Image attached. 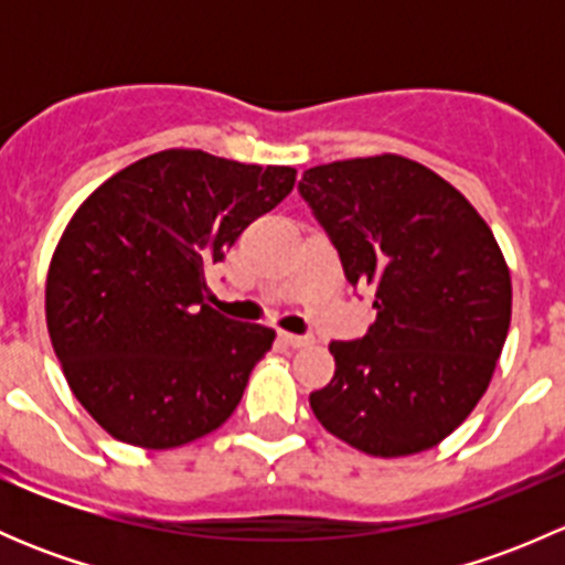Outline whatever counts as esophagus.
I'll return each instance as SVG.
<instances>
[{"instance_id":"34e87169","label":"esophagus","mask_w":565,"mask_h":565,"mask_svg":"<svg viewBox=\"0 0 565 565\" xmlns=\"http://www.w3.org/2000/svg\"><path fill=\"white\" fill-rule=\"evenodd\" d=\"M281 335L284 344L289 347H309L311 344V335H298V333H278Z\"/></svg>"}]
</instances>
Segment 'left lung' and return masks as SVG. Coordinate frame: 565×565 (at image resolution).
Returning a JSON list of instances; mask_svg holds the SVG:
<instances>
[{
	"instance_id": "8db88e82",
	"label": "left lung",
	"mask_w": 565,
	"mask_h": 565,
	"mask_svg": "<svg viewBox=\"0 0 565 565\" xmlns=\"http://www.w3.org/2000/svg\"><path fill=\"white\" fill-rule=\"evenodd\" d=\"M352 287L377 319L330 341L335 374L309 396L317 420L372 457L435 448L489 388L511 324V276L470 202L402 156L306 169L298 182Z\"/></svg>"
}]
</instances>
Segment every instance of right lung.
I'll use <instances>...</instances> for the list:
<instances>
[{
  "mask_svg": "<svg viewBox=\"0 0 565 565\" xmlns=\"http://www.w3.org/2000/svg\"><path fill=\"white\" fill-rule=\"evenodd\" d=\"M292 185V167L163 150L76 210L49 267L45 322L67 385L108 435L167 451L235 413L276 333L210 309L204 270Z\"/></svg>",
  "mask_w": 565,
  "mask_h": 565,
  "instance_id": "1",
  "label": "right lung"
}]
</instances>
